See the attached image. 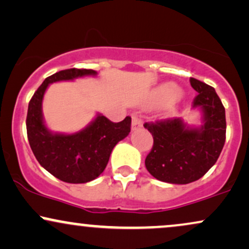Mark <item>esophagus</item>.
<instances>
[{"mask_svg": "<svg viewBox=\"0 0 249 249\" xmlns=\"http://www.w3.org/2000/svg\"><path fill=\"white\" fill-rule=\"evenodd\" d=\"M142 127V121L140 119V117L138 115H133L132 116V131H137L138 128Z\"/></svg>", "mask_w": 249, "mask_h": 249, "instance_id": "34e87169", "label": "esophagus"}]
</instances>
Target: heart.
<instances>
[{
  "instance_id": "heart-1",
  "label": "heart",
  "mask_w": 249,
  "mask_h": 249,
  "mask_svg": "<svg viewBox=\"0 0 249 249\" xmlns=\"http://www.w3.org/2000/svg\"><path fill=\"white\" fill-rule=\"evenodd\" d=\"M181 94V89L176 85H174V83H164V85L159 86L153 91L152 104L161 106V104L170 103V102L178 100Z\"/></svg>"
}]
</instances>
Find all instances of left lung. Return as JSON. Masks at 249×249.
<instances>
[{
  "label": "left lung",
  "instance_id": "obj_1",
  "mask_svg": "<svg viewBox=\"0 0 249 249\" xmlns=\"http://www.w3.org/2000/svg\"><path fill=\"white\" fill-rule=\"evenodd\" d=\"M198 92L193 109L202 113V124L191 126L182 118L145 123L153 136L152 151L145 166L153 178L172 184L197 181L217 162L225 143V107L214 88L190 77Z\"/></svg>",
  "mask_w": 249,
  "mask_h": 249
}]
</instances>
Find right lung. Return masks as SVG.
I'll list each match as a JSON object with an SVG mask.
<instances>
[{
    "instance_id": "obj_1",
    "label": "right lung",
    "mask_w": 249,
    "mask_h": 249,
    "mask_svg": "<svg viewBox=\"0 0 249 249\" xmlns=\"http://www.w3.org/2000/svg\"><path fill=\"white\" fill-rule=\"evenodd\" d=\"M95 75L97 71L92 70L60 71L45 79L29 103L26 131L30 147L41 167L67 183H87L98 178L106 169L113 147L131 131V117L112 123L101 113L75 133L52 132L45 125L41 106L51 83Z\"/></svg>"
}]
</instances>
